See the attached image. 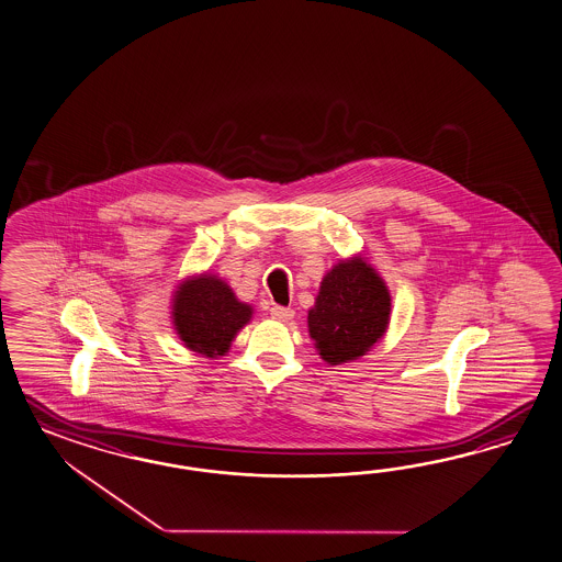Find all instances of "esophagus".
Returning a JSON list of instances; mask_svg holds the SVG:
<instances>
[{
    "instance_id": "1",
    "label": "esophagus",
    "mask_w": 562,
    "mask_h": 562,
    "mask_svg": "<svg viewBox=\"0 0 562 562\" xmlns=\"http://www.w3.org/2000/svg\"><path fill=\"white\" fill-rule=\"evenodd\" d=\"M270 315H272V318H276V321H282V323H288L292 316H294V311L292 308H286V306H272L270 308Z\"/></svg>"
}]
</instances>
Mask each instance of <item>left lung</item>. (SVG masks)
<instances>
[{
    "mask_svg": "<svg viewBox=\"0 0 562 562\" xmlns=\"http://www.w3.org/2000/svg\"><path fill=\"white\" fill-rule=\"evenodd\" d=\"M390 321V292L370 263L353 260L337 263L308 311V330L321 357L339 366L370 351L382 339Z\"/></svg>",
    "mask_w": 562,
    "mask_h": 562,
    "instance_id": "obj_1",
    "label": "left lung"
}]
</instances>
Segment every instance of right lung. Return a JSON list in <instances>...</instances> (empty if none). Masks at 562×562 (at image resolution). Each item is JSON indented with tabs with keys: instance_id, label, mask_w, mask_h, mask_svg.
I'll return each mask as SVG.
<instances>
[{
	"instance_id": "right-lung-1",
	"label": "right lung",
	"mask_w": 562,
	"mask_h": 562,
	"mask_svg": "<svg viewBox=\"0 0 562 562\" xmlns=\"http://www.w3.org/2000/svg\"><path fill=\"white\" fill-rule=\"evenodd\" d=\"M172 313L184 345L196 353L215 357L227 353L237 330L251 318V306L237 301L220 278L203 274L180 286Z\"/></svg>"
}]
</instances>
